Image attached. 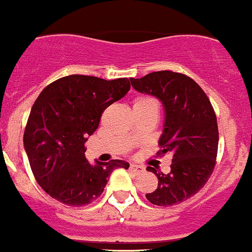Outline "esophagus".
Masks as SVG:
<instances>
[{
	"instance_id": "1",
	"label": "esophagus",
	"mask_w": 252,
	"mask_h": 252,
	"mask_svg": "<svg viewBox=\"0 0 252 252\" xmlns=\"http://www.w3.org/2000/svg\"><path fill=\"white\" fill-rule=\"evenodd\" d=\"M130 170L132 171V173H135V174H141V173H144V170H145V169L142 168L141 165H136V164H131V165H130Z\"/></svg>"
}]
</instances>
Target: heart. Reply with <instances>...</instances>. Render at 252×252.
Listing matches in <instances>:
<instances>
[{"mask_svg":"<svg viewBox=\"0 0 252 252\" xmlns=\"http://www.w3.org/2000/svg\"><path fill=\"white\" fill-rule=\"evenodd\" d=\"M145 103H157L151 97H139V98L135 99V103L133 104H145Z\"/></svg>","mask_w":252,"mask_h":252,"instance_id":"1","label":"heart"}]
</instances>
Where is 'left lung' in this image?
I'll use <instances>...</instances> for the list:
<instances>
[{"instance_id":"8db88e82","label":"left lung","mask_w":252,"mask_h":252,"mask_svg":"<svg viewBox=\"0 0 252 252\" xmlns=\"http://www.w3.org/2000/svg\"><path fill=\"white\" fill-rule=\"evenodd\" d=\"M130 81L137 92L161 101L165 121L158 157H173L168 174L146 168L159 179L146 198L162 207L187 201L203 188L216 165L218 126L212 104L201 87L182 73L160 70Z\"/></svg>"}]
</instances>
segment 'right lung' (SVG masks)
<instances>
[{"label":"right lung","mask_w":252,"mask_h":252,"mask_svg":"<svg viewBox=\"0 0 252 252\" xmlns=\"http://www.w3.org/2000/svg\"><path fill=\"white\" fill-rule=\"evenodd\" d=\"M130 87L127 78L73 74L41 91L26 124L24 148L35 179L50 197L66 206H86L102 194L115 169L130 166L124 160L92 165L84 157V142L103 111Z\"/></svg>","instance_id":"add662e5"}]
</instances>
